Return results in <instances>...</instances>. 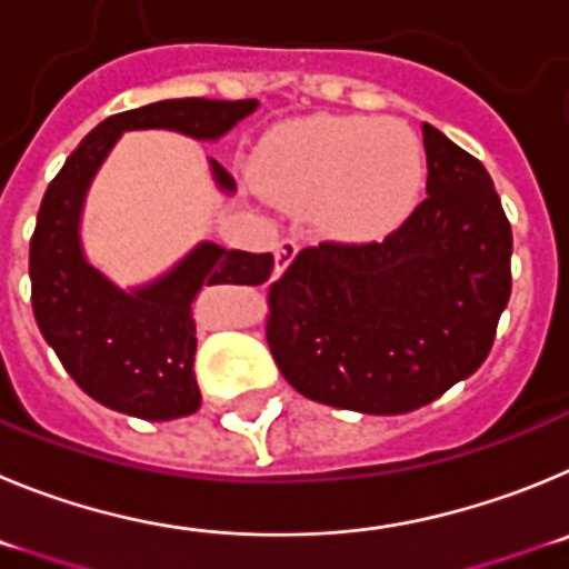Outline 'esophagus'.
<instances>
[{"mask_svg":"<svg viewBox=\"0 0 569 569\" xmlns=\"http://www.w3.org/2000/svg\"><path fill=\"white\" fill-rule=\"evenodd\" d=\"M297 254V243L291 238H280L278 243H274V274H280L286 269V266L291 263V258Z\"/></svg>","mask_w":569,"mask_h":569,"instance_id":"esophagus-1","label":"esophagus"}]
</instances>
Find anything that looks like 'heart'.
Segmentation results:
<instances>
[{"label": "heart", "instance_id": "heart-1", "mask_svg": "<svg viewBox=\"0 0 569 569\" xmlns=\"http://www.w3.org/2000/svg\"><path fill=\"white\" fill-rule=\"evenodd\" d=\"M254 181L272 201L315 209L329 234L382 238L406 221L425 183V152L408 124L380 116H322L266 136Z\"/></svg>", "mask_w": 569, "mask_h": 569}]
</instances>
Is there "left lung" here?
I'll list each match as a JSON object with an SVG mask.
<instances>
[{"label":"left lung","mask_w":569,"mask_h":569,"mask_svg":"<svg viewBox=\"0 0 569 569\" xmlns=\"http://www.w3.org/2000/svg\"><path fill=\"white\" fill-rule=\"evenodd\" d=\"M428 196L382 240H322L269 286L266 342L295 391L408 413L482 366L510 300V234L479 158L422 124Z\"/></svg>","instance_id":"obj_1"}]
</instances>
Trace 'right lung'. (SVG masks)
Listing matches in <instances>:
<instances>
[{"label": "right lung", "mask_w": 569, "mask_h": 569, "mask_svg": "<svg viewBox=\"0 0 569 569\" xmlns=\"http://www.w3.org/2000/svg\"><path fill=\"white\" fill-rule=\"evenodd\" d=\"M258 107L254 99H170L101 121L70 152L50 181L30 238V300L39 331L84 393L150 422L196 413L201 406L196 371L192 300L201 286H258L272 272V254L201 243L167 278L124 295L87 263L79 247V212L90 178L124 130H178L218 138ZM212 172L223 189L234 181L221 163Z\"/></svg>", "instance_id": "1"}]
</instances>
